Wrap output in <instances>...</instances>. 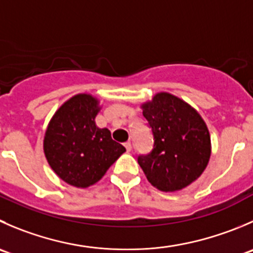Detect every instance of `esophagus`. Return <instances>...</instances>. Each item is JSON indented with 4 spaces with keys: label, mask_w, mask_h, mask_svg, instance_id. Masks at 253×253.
I'll list each match as a JSON object with an SVG mask.
<instances>
[{
    "label": "esophagus",
    "mask_w": 253,
    "mask_h": 253,
    "mask_svg": "<svg viewBox=\"0 0 253 253\" xmlns=\"http://www.w3.org/2000/svg\"><path fill=\"white\" fill-rule=\"evenodd\" d=\"M125 147H126V151L127 152H129L132 149V144H131V142H126V143H125Z\"/></svg>",
    "instance_id": "esophagus-1"
}]
</instances>
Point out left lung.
Segmentation results:
<instances>
[{
  "mask_svg": "<svg viewBox=\"0 0 253 253\" xmlns=\"http://www.w3.org/2000/svg\"><path fill=\"white\" fill-rule=\"evenodd\" d=\"M153 134V149L138 164L153 186L176 192L197 180L209 163L211 142L199 112L169 92L142 104Z\"/></svg>",
  "mask_w": 253,
  "mask_h": 253,
  "instance_id": "obj_1",
  "label": "left lung"
}]
</instances>
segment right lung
I'll use <instances>...</instances> for the list:
<instances>
[{
  "label": "right lung",
  "mask_w": 253,
  "mask_h": 253,
  "mask_svg": "<svg viewBox=\"0 0 253 253\" xmlns=\"http://www.w3.org/2000/svg\"><path fill=\"white\" fill-rule=\"evenodd\" d=\"M99 100L78 94L61 105L51 117L43 141L45 158L65 183L87 188L100 180L124 152L107 128H99L95 117Z\"/></svg>",
  "instance_id": "right-lung-1"
}]
</instances>
